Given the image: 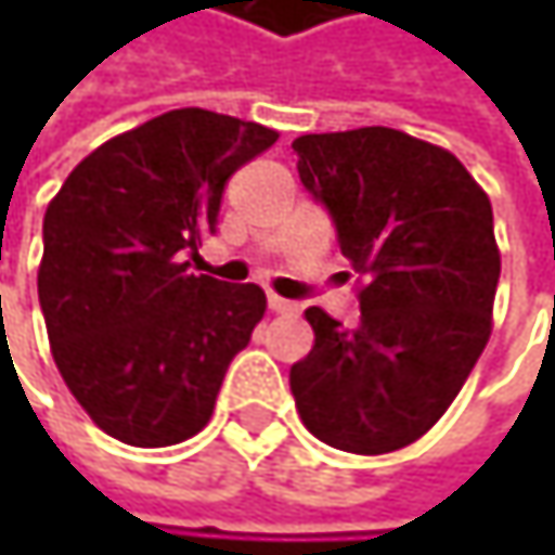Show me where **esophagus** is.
Segmentation results:
<instances>
[{
	"mask_svg": "<svg viewBox=\"0 0 555 555\" xmlns=\"http://www.w3.org/2000/svg\"><path fill=\"white\" fill-rule=\"evenodd\" d=\"M267 301H270V308L276 311V314H298L301 311V305L298 301H292V298H279V295H267Z\"/></svg>",
	"mask_w": 555,
	"mask_h": 555,
	"instance_id": "esophagus-1",
	"label": "esophagus"
}]
</instances>
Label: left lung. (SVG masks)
Returning <instances> with one entry per match:
<instances>
[{
    "mask_svg": "<svg viewBox=\"0 0 555 555\" xmlns=\"http://www.w3.org/2000/svg\"><path fill=\"white\" fill-rule=\"evenodd\" d=\"M292 151L344 257L370 276L357 327L305 311L314 347L288 373L295 408L327 447L401 450L440 421L489 344L492 202L450 151L395 128L301 134Z\"/></svg>",
    "mask_w": 555,
    "mask_h": 555,
    "instance_id": "1",
    "label": "left lung"
}]
</instances>
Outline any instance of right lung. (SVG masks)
Wrapping results in <instances>:
<instances>
[{
  "mask_svg": "<svg viewBox=\"0 0 555 555\" xmlns=\"http://www.w3.org/2000/svg\"><path fill=\"white\" fill-rule=\"evenodd\" d=\"M276 138L176 108L92 151L48 205L38 298L54 363L115 440L172 447L208 424L267 295L195 276L185 257L218 231L228 179Z\"/></svg>",
  "mask_w": 555,
  "mask_h": 555,
  "instance_id": "obj_1",
  "label": "right lung"
}]
</instances>
